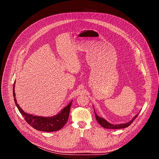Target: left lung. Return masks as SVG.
I'll return each instance as SVG.
<instances>
[{
  "label": "left lung",
  "mask_w": 159,
  "mask_h": 159,
  "mask_svg": "<svg viewBox=\"0 0 159 159\" xmlns=\"http://www.w3.org/2000/svg\"><path fill=\"white\" fill-rule=\"evenodd\" d=\"M94 113H95V116H96V120L99 123V125L101 126H102L103 128H108V129H121V128H127L128 126H129L133 123V121L136 119V118H137L138 116V115H139V114H137V115H135V116H134L133 118L130 121H129L128 123H123V124H119V125H113L112 123H110L107 122L105 119L99 117L98 115H97L96 112H95L94 109Z\"/></svg>",
  "instance_id": "obj_1"
}]
</instances>
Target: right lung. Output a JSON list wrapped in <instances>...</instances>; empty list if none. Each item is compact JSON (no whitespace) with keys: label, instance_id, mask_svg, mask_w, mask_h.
<instances>
[{"label":"right lung","instance_id":"obj_1","mask_svg":"<svg viewBox=\"0 0 159 159\" xmlns=\"http://www.w3.org/2000/svg\"><path fill=\"white\" fill-rule=\"evenodd\" d=\"M15 82L13 85V96L14 98V102L17 107L19 111L20 112L21 115L24 117L26 121L31 125L34 129L38 131H46V132H52L60 129L66 124L68 118H69L70 106L72 101L65 107L58 114L52 117H42L32 115H30L28 113L25 112L22 110L17 103L15 95Z\"/></svg>","mask_w":159,"mask_h":159}]
</instances>
